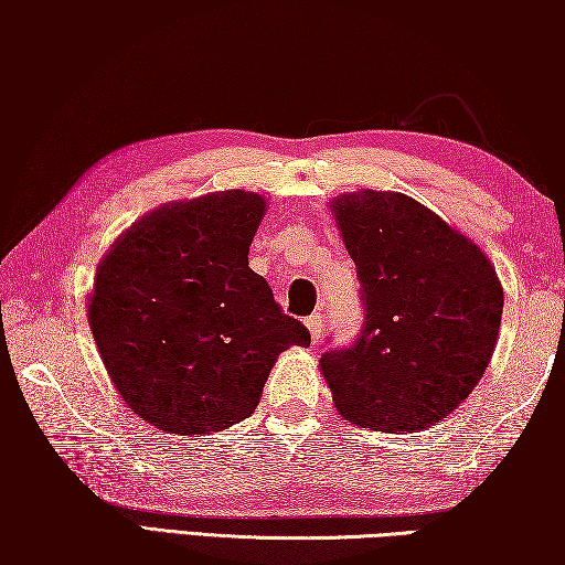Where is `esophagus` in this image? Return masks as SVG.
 I'll list each match as a JSON object with an SVG mask.
<instances>
[{"mask_svg":"<svg viewBox=\"0 0 565 565\" xmlns=\"http://www.w3.org/2000/svg\"><path fill=\"white\" fill-rule=\"evenodd\" d=\"M306 327H308V331H311V339L313 342H319V339L327 334V323H323V316L321 313H313V316H308L306 319Z\"/></svg>","mask_w":565,"mask_h":565,"instance_id":"obj_1","label":"esophagus"}]
</instances>
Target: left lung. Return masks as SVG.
<instances>
[{"label": "left lung", "mask_w": 565, "mask_h": 565, "mask_svg": "<svg viewBox=\"0 0 565 565\" xmlns=\"http://www.w3.org/2000/svg\"><path fill=\"white\" fill-rule=\"evenodd\" d=\"M358 267L365 321L321 354L334 406L358 427L424 429L481 381L497 347L504 290L478 246L401 192L334 200Z\"/></svg>", "instance_id": "8db88e82"}]
</instances>
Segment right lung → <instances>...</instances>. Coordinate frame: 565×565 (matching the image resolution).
Instances as JSON below:
<instances>
[{"mask_svg":"<svg viewBox=\"0 0 565 565\" xmlns=\"http://www.w3.org/2000/svg\"><path fill=\"white\" fill-rule=\"evenodd\" d=\"M265 200L244 190L159 207L97 267L89 327L122 401L172 435L246 419L277 354L311 344L249 267Z\"/></svg>","mask_w":565,"mask_h":565,"instance_id":"1","label":"right lung"}]
</instances>
